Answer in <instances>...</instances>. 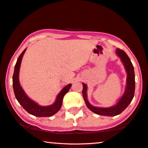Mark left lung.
<instances>
[{
  "mask_svg": "<svg viewBox=\"0 0 148 148\" xmlns=\"http://www.w3.org/2000/svg\"><path fill=\"white\" fill-rule=\"evenodd\" d=\"M116 53L119 57L121 58L122 62H123L124 65L127 72V80H126V87L125 92L122 97L116 105L113 107L109 108H101L93 107L90 104L87 99V86L85 84H83V90L82 94L84 99L87 107L91 111L95 112V114L102 116H114L121 114L126 107H127L134 95L135 91V74L134 66L131 62L128 56L126 55L125 51L121 50L120 49H117Z\"/></svg>",
  "mask_w": 148,
  "mask_h": 148,
  "instance_id": "8db88e82",
  "label": "left lung"
}]
</instances>
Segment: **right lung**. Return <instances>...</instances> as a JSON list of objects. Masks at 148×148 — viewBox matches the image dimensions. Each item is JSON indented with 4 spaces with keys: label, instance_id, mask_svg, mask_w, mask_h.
<instances>
[{
    "label": "right lung",
    "instance_id": "add662e5",
    "mask_svg": "<svg viewBox=\"0 0 148 148\" xmlns=\"http://www.w3.org/2000/svg\"><path fill=\"white\" fill-rule=\"evenodd\" d=\"M25 51V49L23 50V52L21 53V55L18 58L17 62H16V64L15 65L14 72L12 77L13 89L15 97L23 109L27 112H29V114H32V115L38 117L53 116V114L57 113L60 110V107L62 106L63 97H64L66 93L69 91L72 85L70 84L66 86H65L61 90V91L58 93L55 103L52 105H50V106H39L38 104L35 103L34 101L30 99L22 90L19 82L20 67L21 61H22V58Z\"/></svg>",
    "mask_w": 148,
    "mask_h": 148
}]
</instances>
